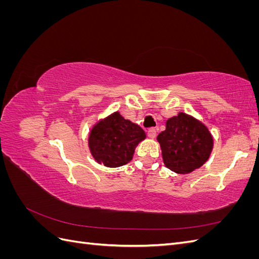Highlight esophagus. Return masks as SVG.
I'll return each instance as SVG.
<instances>
[{"mask_svg":"<svg viewBox=\"0 0 259 259\" xmlns=\"http://www.w3.org/2000/svg\"><path fill=\"white\" fill-rule=\"evenodd\" d=\"M148 137L149 138H151V139H153V138H155V136H156V131L154 130V128H150L148 131Z\"/></svg>","mask_w":259,"mask_h":259,"instance_id":"obj_1","label":"esophagus"}]
</instances>
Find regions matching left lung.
<instances>
[{"label": "left lung", "mask_w": 259, "mask_h": 259, "mask_svg": "<svg viewBox=\"0 0 259 259\" xmlns=\"http://www.w3.org/2000/svg\"><path fill=\"white\" fill-rule=\"evenodd\" d=\"M164 165L177 174L200 168L211 153L213 136L204 123L185 112L166 121L165 131L156 137Z\"/></svg>", "instance_id": "left-lung-1"}]
</instances>
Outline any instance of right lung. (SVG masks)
<instances>
[{"label": "right lung", "instance_id": "add662e5", "mask_svg": "<svg viewBox=\"0 0 259 259\" xmlns=\"http://www.w3.org/2000/svg\"><path fill=\"white\" fill-rule=\"evenodd\" d=\"M145 138L146 133L139 125L116 111L94 125L89 135V148L97 163L119 167L133 159L136 147Z\"/></svg>", "mask_w": 259, "mask_h": 259}]
</instances>
